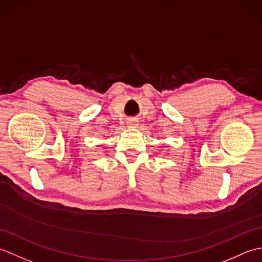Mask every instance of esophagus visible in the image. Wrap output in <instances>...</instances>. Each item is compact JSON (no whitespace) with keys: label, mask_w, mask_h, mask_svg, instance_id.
Instances as JSON below:
<instances>
[{"label":"esophagus","mask_w":262,"mask_h":262,"mask_svg":"<svg viewBox=\"0 0 262 262\" xmlns=\"http://www.w3.org/2000/svg\"><path fill=\"white\" fill-rule=\"evenodd\" d=\"M128 125H129L130 127H136L138 124H137L136 120H129V121H128Z\"/></svg>","instance_id":"esophagus-1"}]
</instances>
